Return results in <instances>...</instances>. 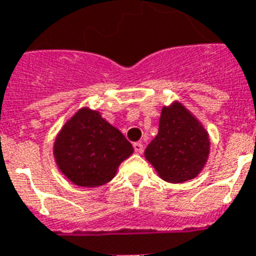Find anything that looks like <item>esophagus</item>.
<instances>
[{"instance_id": "esophagus-1", "label": "esophagus", "mask_w": 256, "mask_h": 256, "mask_svg": "<svg viewBox=\"0 0 256 256\" xmlns=\"http://www.w3.org/2000/svg\"><path fill=\"white\" fill-rule=\"evenodd\" d=\"M134 151L136 154H142L143 152V144H142V143H139V142L134 143Z\"/></svg>"}]
</instances>
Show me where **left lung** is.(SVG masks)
Listing matches in <instances>:
<instances>
[{
    "mask_svg": "<svg viewBox=\"0 0 256 256\" xmlns=\"http://www.w3.org/2000/svg\"><path fill=\"white\" fill-rule=\"evenodd\" d=\"M210 152V138L198 120L182 102L163 106L159 132L144 156L164 182H188L202 171Z\"/></svg>",
    "mask_w": 256,
    "mask_h": 256,
    "instance_id": "left-lung-1",
    "label": "left lung"
}]
</instances>
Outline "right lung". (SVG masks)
Here are the masks:
<instances>
[{"mask_svg":"<svg viewBox=\"0 0 256 256\" xmlns=\"http://www.w3.org/2000/svg\"><path fill=\"white\" fill-rule=\"evenodd\" d=\"M132 143L98 110L81 108L68 120L54 142L56 166L78 186L96 188L116 176L132 154Z\"/></svg>","mask_w":256,"mask_h":256,"instance_id":"obj_1","label":"right lung"}]
</instances>
